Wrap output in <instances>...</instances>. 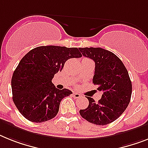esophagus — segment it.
I'll use <instances>...</instances> for the list:
<instances>
[{
    "instance_id": "34e87169",
    "label": "esophagus",
    "mask_w": 148,
    "mask_h": 148,
    "mask_svg": "<svg viewBox=\"0 0 148 148\" xmlns=\"http://www.w3.org/2000/svg\"><path fill=\"white\" fill-rule=\"evenodd\" d=\"M73 97H74V98H76V99L80 98V97H82L81 95L78 93V92H74V93L73 94Z\"/></svg>"
}]
</instances>
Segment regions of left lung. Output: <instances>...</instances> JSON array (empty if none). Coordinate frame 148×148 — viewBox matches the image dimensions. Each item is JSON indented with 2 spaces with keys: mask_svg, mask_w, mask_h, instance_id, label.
<instances>
[{
  "mask_svg": "<svg viewBox=\"0 0 148 148\" xmlns=\"http://www.w3.org/2000/svg\"><path fill=\"white\" fill-rule=\"evenodd\" d=\"M79 49L84 57L95 61L93 83L103 91L98 103L87 97L88 107L80 110L79 113L89 123L107 125L118 119L130 102L132 87L129 73L121 60L110 51L101 47Z\"/></svg>",
  "mask_w": 148,
  "mask_h": 148,
  "instance_id": "obj_1",
  "label": "left lung"
}]
</instances>
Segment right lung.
<instances>
[{
	"label": "right lung",
	"mask_w": 148,
	"mask_h": 148,
	"mask_svg": "<svg viewBox=\"0 0 148 148\" xmlns=\"http://www.w3.org/2000/svg\"><path fill=\"white\" fill-rule=\"evenodd\" d=\"M82 57L79 48L40 46L28 52L13 72V101L28 120L43 123L57 116L62 99L71 95L66 88H56L52 79L66 61Z\"/></svg>",
	"instance_id": "obj_1"
}]
</instances>
